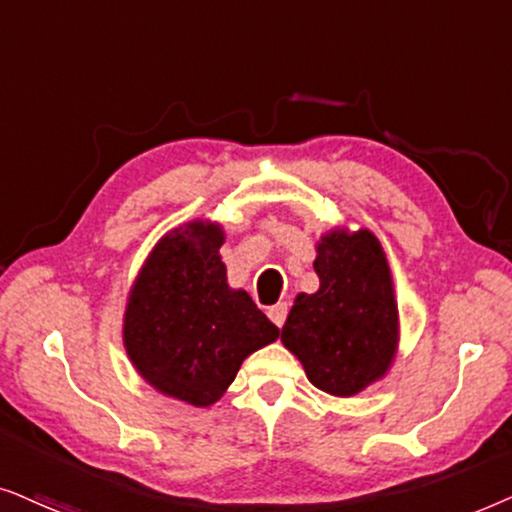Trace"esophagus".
<instances>
[{
	"instance_id": "esophagus-1",
	"label": "esophagus",
	"mask_w": 512,
	"mask_h": 512,
	"mask_svg": "<svg viewBox=\"0 0 512 512\" xmlns=\"http://www.w3.org/2000/svg\"><path fill=\"white\" fill-rule=\"evenodd\" d=\"M269 318L274 320V323H276L278 327H283L285 318H288V304H285V302H278V304L271 306V309H269Z\"/></svg>"
}]
</instances>
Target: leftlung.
I'll return each mask as SVG.
<instances>
[{"instance_id": "1", "label": "left lung", "mask_w": 512, "mask_h": 512, "mask_svg": "<svg viewBox=\"0 0 512 512\" xmlns=\"http://www.w3.org/2000/svg\"><path fill=\"white\" fill-rule=\"evenodd\" d=\"M320 288L299 295L281 339L320 391L356 395L384 377L398 342L391 274L370 231H335L318 245Z\"/></svg>"}]
</instances>
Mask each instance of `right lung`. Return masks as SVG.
Here are the masks:
<instances>
[{
	"mask_svg": "<svg viewBox=\"0 0 512 512\" xmlns=\"http://www.w3.org/2000/svg\"><path fill=\"white\" fill-rule=\"evenodd\" d=\"M222 241L220 227L201 222L161 238L126 309L133 365L161 393L196 407L220 400L243 360L278 337L248 292L229 290Z\"/></svg>",
	"mask_w": 512,
	"mask_h": 512,
	"instance_id": "obj_1",
	"label": "right lung"
}]
</instances>
